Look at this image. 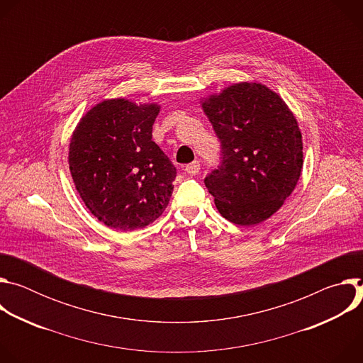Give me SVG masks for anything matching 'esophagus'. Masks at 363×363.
I'll list each match as a JSON object with an SVG mask.
<instances>
[{
    "instance_id": "esophagus-1",
    "label": "esophagus",
    "mask_w": 363,
    "mask_h": 363,
    "mask_svg": "<svg viewBox=\"0 0 363 363\" xmlns=\"http://www.w3.org/2000/svg\"><path fill=\"white\" fill-rule=\"evenodd\" d=\"M199 162L198 161H194V162H191V164H188L186 167H185V171L189 174V175H196L198 172H199Z\"/></svg>"
}]
</instances>
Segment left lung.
Returning a JSON list of instances; mask_svg holds the SVG:
<instances>
[{"instance_id":"8db88e82","label":"left lung","mask_w":363,"mask_h":363,"mask_svg":"<svg viewBox=\"0 0 363 363\" xmlns=\"http://www.w3.org/2000/svg\"><path fill=\"white\" fill-rule=\"evenodd\" d=\"M221 142V165L203 179L220 214L255 225L280 210L303 168V140L286 101L262 83L241 82L203 99Z\"/></svg>"}]
</instances>
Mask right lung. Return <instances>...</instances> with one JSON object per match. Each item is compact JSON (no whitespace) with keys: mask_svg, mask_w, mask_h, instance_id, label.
<instances>
[{"mask_svg":"<svg viewBox=\"0 0 363 363\" xmlns=\"http://www.w3.org/2000/svg\"><path fill=\"white\" fill-rule=\"evenodd\" d=\"M161 106L128 99H106L77 123L69 168L89 211L105 225L132 231L162 216L172 195L177 169L152 140Z\"/></svg>","mask_w":363,"mask_h":363,"instance_id":"obj_1","label":"right lung"}]
</instances>
